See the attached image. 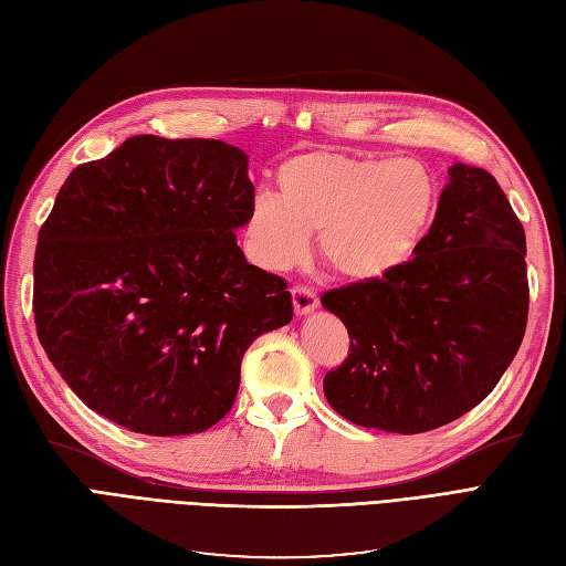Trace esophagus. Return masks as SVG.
Here are the masks:
<instances>
[{
  "instance_id": "1",
  "label": "esophagus",
  "mask_w": 566,
  "mask_h": 566,
  "mask_svg": "<svg viewBox=\"0 0 566 566\" xmlns=\"http://www.w3.org/2000/svg\"><path fill=\"white\" fill-rule=\"evenodd\" d=\"M293 306L297 316H306L318 306V297L310 287H293Z\"/></svg>"
}]
</instances>
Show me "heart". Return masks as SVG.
I'll return each instance as SVG.
<instances>
[{
	"label": "heart",
	"mask_w": 566,
	"mask_h": 566,
	"mask_svg": "<svg viewBox=\"0 0 566 566\" xmlns=\"http://www.w3.org/2000/svg\"><path fill=\"white\" fill-rule=\"evenodd\" d=\"M279 198L256 193L243 224L250 260L287 271L318 233L323 262L342 279L373 283L397 271L434 214L437 188L413 160L312 150L279 167Z\"/></svg>",
	"instance_id": "1"
}]
</instances>
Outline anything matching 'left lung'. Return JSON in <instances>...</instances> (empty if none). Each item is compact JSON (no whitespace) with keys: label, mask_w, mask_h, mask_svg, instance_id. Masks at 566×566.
<instances>
[{"label":"left lung","mask_w":566,"mask_h":566,"mask_svg":"<svg viewBox=\"0 0 566 566\" xmlns=\"http://www.w3.org/2000/svg\"><path fill=\"white\" fill-rule=\"evenodd\" d=\"M389 276L321 304L352 339L323 378L328 403L368 430L418 434L484 401L526 331V238L486 169L455 163L430 231Z\"/></svg>","instance_id":"left-lung-1"}]
</instances>
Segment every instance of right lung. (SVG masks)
<instances>
[{
    "instance_id": "1",
    "label": "right lung",
    "mask_w": 566,
    "mask_h": 566,
    "mask_svg": "<svg viewBox=\"0 0 566 566\" xmlns=\"http://www.w3.org/2000/svg\"><path fill=\"white\" fill-rule=\"evenodd\" d=\"M245 150L132 136L75 167L38 238V337L98 416L181 437L224 418L252 342L293 321L285 281L235 243Z\"/></svg>"
}]
</instances>
